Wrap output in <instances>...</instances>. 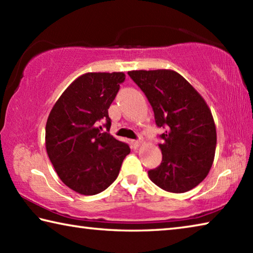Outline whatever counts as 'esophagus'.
<instances>
[{
	"label": "esophagus",
	"mask_w": 253,
	"mask_h": 253,
	"mask_svg": "<svg viewBox=\"0 0 253 253\" xmlns=\"http://www.w3.org/2000/svg\"><path fill=\"white\" fill-rule=\"evenodd\" d=\"M130 144H131V147L132 148H138V146L140 145V140H130Z\"/></svg>",
	"instance_id": "esophagus-1"
}]
</instances>
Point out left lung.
I'll use <instances>...</instances> for the list:
<instances>
[{"label": "left lung", "mask_w": 253, "mask_h": 253, "mask_svg": "<svg viewBox=\"0 0 253 253\" xmlns=\"http://www.w3.org/2000/svg\"><path fill=\"white\" fill-rule=\"evenodd\" d=\"M151 104L158 127L165 132L158 144L163 160L148 170L163 190L184 193L198 186L212 168L216 129L211 110L188 81L173 70L128 72Z\"/></svg>", "instance_id": "obj_1"}]
</instances>
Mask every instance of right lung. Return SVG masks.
<instances>
[{"label": "right lung", "mask_w": 253, "mask_h": 253, "mask_svg": "<svg viewBox=\"0 0 253 253\" xmlns=\"http://www.w3.org/2000/svg\"><path fill=\"white\" fill-rule=\"evenodd\" d=\"M124 72H88L55 102L45 125V148L60 179L83 195L105 191L117 178L130 148L102 131L108 109L125 80Z\"/></svg>", "instance_id": "1"}]
</instances>
